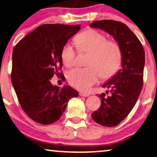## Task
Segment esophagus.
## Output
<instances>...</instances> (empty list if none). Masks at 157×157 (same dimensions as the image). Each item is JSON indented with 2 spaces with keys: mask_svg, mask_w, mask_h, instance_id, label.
<instances>
[{
  "mask_svg": "<svg viewBox=\"0 0 157 157\" xmlns=\"http://www.w3.org/2000/svg\"><path fill=\"white\" fill-rule=\"evenodd\" d=\"M79 96H84V97H88L89 96V94L86 93H84V92H79Z\"/></svg>",
  "mask_w": 157,
  "mask_h": 157,
  "instance_id": "obj_1",
  "label": "esophagus"
}]
</instances>
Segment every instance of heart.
Returning a JSON list of instances; mask_svg holds the SVG:
<instances>
[{
    "instance_id": "1",
    "label": "heart",
    "mask_w": 157,
    "mask_h": 157,
    "mask_svg": "<svg viewBox=\"0 0 157 157\" xmlns=\"http://www.w3.org/2000/svg\"><path fill=\"white\" fill-rule=\"evenodd\" d=\"M105 34L96 29H88L76 38L79 49L90 52L86 68H76L67 74L68 82L74 87L86 91L101 79L108 78L117 71L121 61L120 47L115 42L107 40ZM77 51L73 44L68 42L61 49L63 63L68 68L75 62Z\"/></svg>"
}]
</instances>
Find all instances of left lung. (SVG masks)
<instances>
[{
    "instance_id": "left-lung-1",
    "label": "left lung",
    "mask_w": 157,
    "mask_h": 157,
    "mask_svg": "<svg viewBox=\"0 0 157 157\" xmlns=\"http://www.w3.org/2000/svg\"><path fill=\"white\" fill-rule=\"evenodd\" d=\"M89 26L111 35L121 51V69L102 85L110 89L111 94L108 96L104 93L99 94L101 107L91 114L96 123L108 127L115 126L130 113L140 96L143 84L145 51L136 35L120 21H95Z\"/></svg>"
}]
</instances>
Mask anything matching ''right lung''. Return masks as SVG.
<instances>
[{
	"label": "right lung",
	"instance_id": "add662e5",
	"mask_svg": "<svg viewBox=\"0 0 157 157\" xmlns=\"http://www.w3.org/2000/svg\"><path fill=\"white\" fill-rule=\"evenodd\" d=\"M80 25L43 24L14 47L11 79L19 103L30 118L50 124L61 117L69 100L79 93L68 85L60 89L49 81L62 68L61 49Z\"/></svg>",
	"mask_w": 157,
	"mask_h": 157
}]
</instances>
